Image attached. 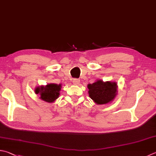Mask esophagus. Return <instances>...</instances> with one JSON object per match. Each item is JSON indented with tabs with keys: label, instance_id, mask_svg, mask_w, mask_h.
<instances>
[{
	"label": "esophagus",
	"instance_id": "1",
	"mask_svg": "<svg viewBox=\"0 0 156 156\" xmlns=\"http://www.w3.org/2000/svg\"><path fill=\"white\" fill-rule=\"evenodd\" d=\"M79 82H80V81H79V79H74L73 81V83L74 85H78L79 83Z\"/></svg>",
	"mask_w": 156,
	"mask_h": 156
}]
</instances>
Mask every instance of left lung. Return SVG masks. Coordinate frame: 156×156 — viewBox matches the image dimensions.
<instances>
[{
    "label": "left lung",
    "mask_w": 156,
    "mask_h": 156,
    "mask_svg": "<svg viewBox=\"0 0 156 156\" xmlns=\"http://www.w3.org/2000/svg\"><path fill=\"white\" fill-rule=\"evenodd\" d=\"M87 88L90 98L97 105L109 103L115 98L117 92V85L115 82L98 80L92 84H88Z\"/></svg>",
    "instance_id": "obj_1"
}]
</instances>
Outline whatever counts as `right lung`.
<instances>
[{
	"mask_svg": "<svg viewBox=\"0 0 156 156\" xmlns=\"http://www.w3.org/2000/svg\"><path fill=\"white\" fill-rule=\"evenodd\" d=\"M61 84L49 83L45 86H39L35 88L34 92L40 94V98L48 102H54L60 95Z\"/></svg>",
	"mask_w": 156,
	"mask_h": 156,
	"instance_id": "obj_1",
	"label": "right lung"
}]
</instances>
